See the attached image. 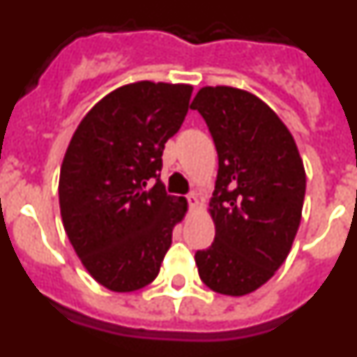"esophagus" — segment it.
Here are the masks:
<instances>
[{"mask_svg":"<svg viewBox=\"0 0 357 357\" xmlns=\"http://www.w3.org/2000/svg\"><path fill=\"white\" fill-rule=\"evenodd\" d=\"M188 202H189V206L195 207L198 204V195L195 193V191H191V193L188 195Z\"/></svg>","mask_w":357,"mask_h":357,"instance_id":"obj_1","label":"esophagus"}]
</instances>
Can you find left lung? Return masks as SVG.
<instances>
[{"label": "left lung", "instance_id": "obj_1", "mask_svg": "<svg viewBox=\"0 0 357 357\" xmlns=\"http://www.w3.org/2000/svg\"><path fill=\"white\" fill-rule=\"evenodd\" d=\"M191 109L218 151L209 204L216 234L195 254L198 275L213 291L247 295L288 257L304 206V164L284 123L247 91L202 87Z\"/></svg>", "mask_w": 357, "mask_h": 357}]
</instances>
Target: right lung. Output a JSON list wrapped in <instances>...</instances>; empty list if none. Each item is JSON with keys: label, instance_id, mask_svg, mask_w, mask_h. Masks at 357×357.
Returning <instances> with one entry per match:
<instances>
[{"label": "right lung", "instance_id": "add662e5", "mask_svg": "<svg viewBox=\"0 0 357 357\" xmlns=\"http://www.w3.org/2000/svg\"><path fill=\"white\" fill-rule=\"evenodd\" d=\"M193 87L137 82L107 94L80 121L61 168L66 234L107 289L155 279L188 204L160 182L164 143L178 132Z\"/></svg>", "mask_w": 357, "mask_h": 357}]
</instances>
